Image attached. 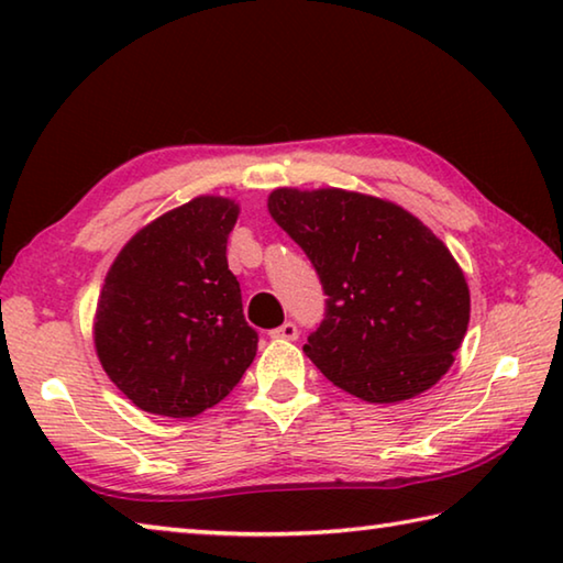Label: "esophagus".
I'll return each instance as SVG.
<instances>
[{
  "label": "esophagus",
  "mask_w": 563,
  "mask_h": 563,
  "mask_svg": "<svg viewBox=\"0 0 563 563\" xmlns=\"http://www.w3.org/2000/svg\"><path fill=\"white\" fill-rule=\"evenodd\" d=\"M271 338H275V340H295V338H298V328H295V322H283L280 328H275L271 332Z\"/></svg>",
  "instance_id": "34e87169"
}]
</instances>
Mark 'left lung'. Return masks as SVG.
Returning a JSON list of instances; mask_svg holds the SVG:
<instances>
[{
  "label": "left lung",
  "mask_w": 563,
  "mask_h": 563,
  "mask_svg": "<svg viewBox=\"0 0 563 563\" xmlns=\"http://www.w3.org/2000/svg\"><path fill=\"white\" fill-rule=\"evenodd\" d=\"M273 221L308 253L328 312L305 355L365 402L422 395L452 367L470 325L460 263L417 216L345 188H275Z\"/></svg>",
  "instance_id": "obj_1"
}]
</instances>
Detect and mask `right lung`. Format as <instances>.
I'll return each instance as SVG.
<instances>
[{"instance_id":"obj_1","label":"right lung","mask_w":563,"mask_h":563,"mask_svg":"<svg viewBox=\"0 0 563 563\" xmlns=\"http://www.w3.org/2000/svg\"><path fill=\"white\" fill-rule=\"evenodd\" d=\"M233 198L196 196L121 247L99 292L93 347L103 373L144 412L196 417L221 402L258 350L225 245Z\"/></svg>"}]
</instances>
